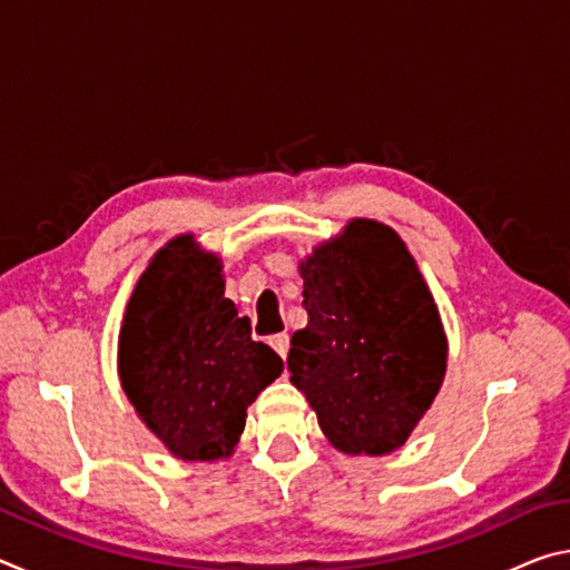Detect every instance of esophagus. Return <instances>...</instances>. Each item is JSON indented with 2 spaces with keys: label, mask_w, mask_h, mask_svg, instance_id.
Wrapping results in <instances>:
<instances>
[{
  "label": "esophagus",
  "mask_w": 570,
  "mask_h": 570,
  "mask_svg": "<svg viewBox=\"0 0 570 570\" xmlns=\"http://www.w3.org/2000/svg\"><path fill=\"white\" fill-rule=\"evenodd\" d=\"M272 346L276 350V354L282 356V360H286V354H288V334L272 336Z\"/></svg>",
  "instance_id": "esophagus-1"
}]
</instances>
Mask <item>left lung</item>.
Segmentation results:
<instances>
[{
    "label": "left lung",
    "instance_id": "1",
    "mask_svg": "<svg viewBox=\"0 0 570 570\" xmlns=\"http://www.w3.org/2000/svg\"><path fill=\"white\" fill-rule=\"evenodd\" d=\"M308 324L288 350L292 384L346 455H387L430 410L448 370L435 298L390 226L354 218L298 264Z\"/></svg>",
    "mask_w": 570,
    "mask_h": 570
}]
</instances>
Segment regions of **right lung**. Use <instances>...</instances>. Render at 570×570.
Here are the masks:
<instances>
[{
    "label": "right lung",
    "instance_id": "1",
    "mask_svg": "<svg viewBox=\"0 0 570 570\" xmlns=\"http://www.w3.org/2000/svg\"><path fill=\"white\" fill-rule=\"evenodd\" d=\"M220 258L190 234L142 272L120 326L122 390L173 455L210 462L234 452L248 404L284 362L250 340L248 316L224 296Z\"/></svg>",
    "mask_w": 570,
    "mask_h": 570
}]
</instances>
